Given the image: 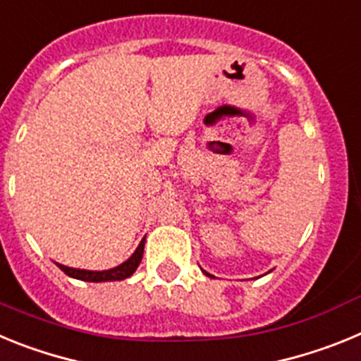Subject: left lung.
I'll list each match as a JSON object with an SVG mask.
<instances>
[{"label": "left lung", "mask_w": 361, "mask_h": 361, "mask_svg": "<svg viewBox=\"0 0 361 361\" xmlns=\"http://www.w3.org/2000/svg\"><path fill=\"white\" fill-rule=\"evenodd\" d=\"M204 273H206V271H204ZM206 275H208V276H212V275H209V273H206Z\"/></svg>", "instance_id": "8db88e82"}]
</instances>
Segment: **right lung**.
Returning <instances> with one entry per match:
<instances>
[{"label": "right lung", "instance_id": "obj_1", "mask_svg": "<svg viewBox=\"0 0 361 361\" xmlns=\"http://www.w3.org/2000/svg\"><path fill=\"white\" fill-rule=\"evenodd\" d=\"M142 253H145V238H142V242L135 250V253H133L126 262L114 267V269L86 271V269H73V267L61 266V264H57V266H59V269L61 271H65L66 275L72 276V279L85 280V282H110V280H124V279H128V276H132L133 271H135L137 267H139V264H141Z\"/></svg>", "mask_w": 361, "mask_h": 361}]
</instances>
